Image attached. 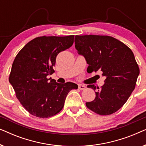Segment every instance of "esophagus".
Masks as SVG:
<instances>
[{"label": "esophagus", "mask_w": 146, "mask_h": 146, "mask_svg": "<svg viewBox=\"0 0 146 146\" xmlns=\"http://www.w3.org/2000/svg\"><path fill=\"white\" fill-rule=\"evenodd\" d=\"M78 88L80 90H85L86 88V86H84V85L79 84L78 85Z\"/></svg>", "instance_id": "34e87169"}]
</instances>
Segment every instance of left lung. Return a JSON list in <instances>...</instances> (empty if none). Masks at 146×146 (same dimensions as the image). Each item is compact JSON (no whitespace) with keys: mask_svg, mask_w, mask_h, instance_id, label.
<instances>
[{"mask_svg":"<svg viewBox=\"0 0 146 146\" xmlns=\"http://www.w3.org/2000/svg\"><path fill=\"white\" fill-rule=\"evenodd\" d=\"M75 48L88 66L87 72H102L106 78L101 88L88 85L96 93L93 101L86 103L88 108L100 115H110L120 109L135 88L139 74L138 65L131 49L108 36H75Z\"/></svg>","mask_w":146,"mask_h":146,"instance_id":"8db88e82","label":"left lung"}]
</instances>
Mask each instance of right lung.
Instances as JSON below:
<instances>
[{
	"label": "right lung",
	"instance_id": "add662e5",
	"mask_svg": "<svg viewBox=\"0 0 146 146\" xmlns=\"http://www.w3.org/2000/svg\"><path fill=\"white\" fill-rule=\"evenodd\" d=\"M74 36H40L27 43L15 57L9 82L23 106L35 116L46 118L60 112L73 82L60 84L47 78L60 52L72 46Z\"/></svg>",
	"mask_w": 146,
	"mask_h": 146
}]
</instances>
